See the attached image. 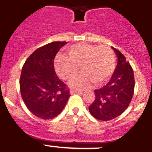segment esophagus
Segmentation results:
<instances>
[{"instance_id": "esophagus-1", "label": "esophagus", "mask_w": 152, "mask_h": 152, "mask_svg": "<svg viewBox=\"0 0 152 152\" xmlns=\"http://www.w3.org/2000/svg\"><path fill=\"white\" fill-rule=\"evenodd\" d=\"M70 94H82V91H76V90H71L70 91Z\"/></svg>"}]
</instances>
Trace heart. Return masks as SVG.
<instances>
[{
	"label": "heart",
	"instance_id": "obj_1",
	"mask_svg": "<svg viewBox=\"0 0 152 152\" xmlns=\"http://www.w3.org/2000/svg\"><path fill=\"white\" fill-rule=\"evenodd\" d=\"M79 67L82 73L70 82L72 88L85 89L92 82L102 85L115 70V54L108 45L79 43L67 50V57L58 56L55 61L56 71L64 80L73 79Z\"/></svg>",
	"mask_w": 152,
	"mask_h": 152
}]
</instances>
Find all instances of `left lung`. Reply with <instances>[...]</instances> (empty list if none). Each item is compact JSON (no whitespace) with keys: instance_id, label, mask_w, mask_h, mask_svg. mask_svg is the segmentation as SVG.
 Masks as SVG:
<instances>
[{"instance_id":"left-lung-1","label":"left lung","mask_w":152,"mask_h":152,"mask_svg":"<svg viewBox=\"0 0 152 152\" xmlns=\"http://www.w3.org/2000/svg\"><path fill=\"white\" fill-rule=\"evenodd\" d=\"M117 56V65L109 82L94 91L95 99L89 111L96 119L107 121L116 118L127 109L134 91L133 69L124 55L112 48Z\"/></svg>"}]
</instances>
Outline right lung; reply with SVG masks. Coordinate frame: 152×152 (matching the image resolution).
Returning <instances> with one entry per match:
<instances>
[{
    "label": "right lung",
    "instance_id": "add662e5",
    "mask_svg": "<svg viewBox=\"0 0 152 152\" xmlns=\"http://www.w3.org/2000/svg\"><path fill=\"white\" fill-rule=\"evenodd\" d=\"M66 42H53L35 50L22 67L20 77L21 97L35 117L50 120L64 109L69 97L67 86L58 79L54 59Z\"/></svg>",
    "mask_w": 152,
    "mask_h": 152
}]
</instances>
